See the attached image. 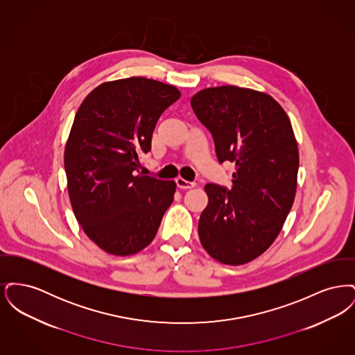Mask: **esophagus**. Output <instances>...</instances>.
Segmentation results:
<instances>
[{"label":"esophagus","mask_w":355,"mask_h":355,"mask_svg":"<svg viewBox=\"0 0 355 355\" xmlns=\"http://www.w3.org/2000/svg\"><path fill=\"white\" fill-rule=\"evenodd\" d=\"M175 184L178 187H181V189H191V187H194L196 186V182H190V181H186L184 178H177L175 180Z\"/></svg>","instance_id":"1"}]
</instances>
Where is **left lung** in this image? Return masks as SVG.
Wrapping results in <instances>:
<instances>
[{"label":"left lung","instance_id":"1","mask_svg":"<svg viewBox=\"0 0 355 355\" xmlns=\"http://www.w3.org/2000/svg\"><path fill=\"white\" fill-rule=\"evenodd\" d=\"M190 103L220 164H236L232 189L205 186L200 241L220 263H248L270 248L294 202L300 154L290 119L269 94L232 85L203 89Z\"/></svg>","mask_w":355,"mask_h":355}]
</instances>
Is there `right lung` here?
Segmentation results:
<instances>
[{
	"mask_svg": "<svg viewBox=\"0 0 355 355\" xmlns=\"http://www.w3.org/2000/svg\"><path fill=\"white\" fill-rule=\"evenodd\" d=\"M181 97L175 86L130 77L97 86L78 107L65 146L70 203L102 250L145 249L175 193L174 181L139 173L159 116Z\"/></svg>",
	"mask_w": 355,
	"mask_h": 355,
	"instance_id": "add662e5",
	"label": "right lung"
}]
</instances>
